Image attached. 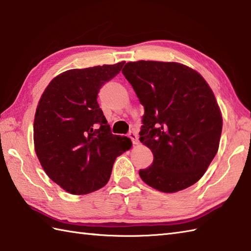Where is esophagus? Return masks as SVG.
<instances>
[{
  "instance_id": "esophagus-1",
  "label": "esophagus",
  "mask_w": 251,
  "mask_h": 251,
  "mask_svg": "<svg viewBox=\"0 0 251 251\" xmlns=\"http://www.w3.org/2000/svg\"><path fill=\"white\" fill-rule=\"evenodd\" d=\"M128 137L130 138L134 145H138V142H139V140H138V134H137V131L130 130V131L128 132Z\"/></svg>"
}]
</instances>
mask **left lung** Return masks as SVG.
Instances as JSON below:
<instances>
[{
    "mask_svg": "<svg viewBox=\"0 0 251 251\" xmlns=\"http://www.w3.org/2000/svg\"><path fill=\"white\" fill-rule=\"evenodd\" d=\"M145 108L139 140L153 163L139 170L145 182L174 193L197 182L219 148L222 116L201 74L177 62L136 61L122 70Z\"/></svg>",
    "mask_w": 251,
    "mask_h": 251,
    "instance_id": "8db88e82",
    "label": "left lung"
}]
</instances>
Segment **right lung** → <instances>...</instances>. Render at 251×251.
I'll return each instance as SVG.
<instances>
[{
    "label": "right lung",
    "instance_id": "obj_1",
    "mask_svg": "<svg viewBox=\"0 0 251 251\" xmlns=\"http://www.w3.org/2000/svg\"><path fill=\"white\" fill-rule=\"evenodd\" d=\"M124 61L73 69L56 76L42 95L34 117V147L47 176L71 194L102 188L129 138L113 135L97 101Z\"/></svg>",
    "mask_w": 251,
    "mask_h": 251
}]
</instances>
